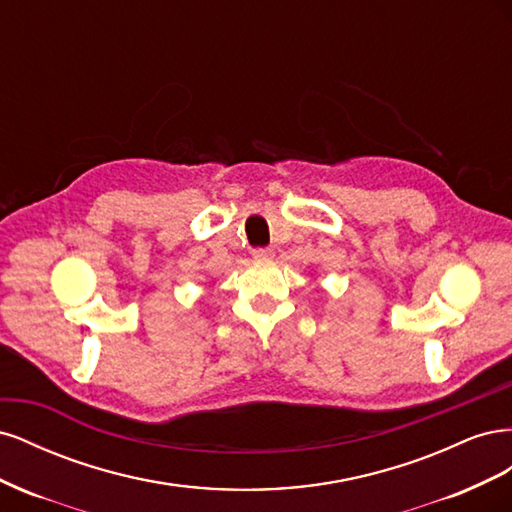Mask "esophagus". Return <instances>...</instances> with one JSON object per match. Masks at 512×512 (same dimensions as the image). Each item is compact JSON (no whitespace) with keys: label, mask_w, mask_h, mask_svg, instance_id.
Masks as SVG:
<instances>
[{"label":"esophagus","mask_w":512,"mask_h":512,"mask_svg":"<svg viewBox=\"0 0 512 512\" xmlns=\"http://www.w3.org/2000/svg\"><path fill=\"white\" fill-rule=\"evenodd\" d=\"M252 256L256 260H271L273 258V252L269 250V247H256V250L252 252Z\"/></svg>","instance_id":"34e87169"}]
</instances>
